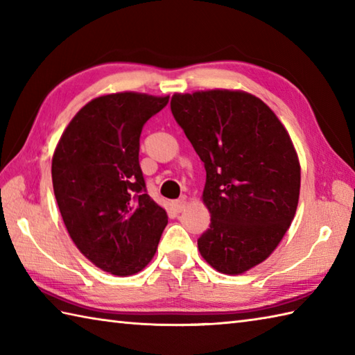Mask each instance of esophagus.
I'll use <instances>...</instances> for the list:
<instances>
[{
	"label": "esophagus",
	"mask_w": 355,
	"mask_h": 355,
	"mask_svg": "<svg viewBox=\"0 0 355 355\" xmlns=\"http://www.w3.org/2000/svg\"><path fill=\"white\" fill-rule=\"evenodd\" d=\"M186 205H187L186 198H180V200H177V201H173V207H175L177 212H182V211L184 209V207H186Z\"/></svg>",
	"instance_id": "1"
}]
</instances>
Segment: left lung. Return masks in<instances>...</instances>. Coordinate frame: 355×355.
I'll return each mask as SVG.
<instances>
[{
	"mask_svg": "<svg viewBox=\"0 0 355 355\" xmlns=\"http://www.w3.org/2000/svg\"><path fill=\"white\" fill-rule=\"evenodd\" d=\"M171 110L205 163L209 229L198 251L221 274L239 275L275 251L300 197V162L268 104L243 90L173 94Z\"/></svg>",
	"mask_w": 355,
	"mask_h": 355,
	"instance_id": "left-lung-1",
	"label": "left lung"
}]
</instances>
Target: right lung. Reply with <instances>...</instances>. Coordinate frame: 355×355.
Masks as SVG:
<instances>
[{"label": "right lung", "instance_id": "obj_1", "mask_svg": "<svg viewBox=\"0 0 355 355\" xmlns=\"http://www.w3.org/2000/svg\"><path fill=\"white\" fill-rule=\"evenodd\" d=\"M169 96L118 92L85 104L52 157V183L69 235L106 272L129 277L154 259L168 214L148 193L138 163L144 123Z\"/></svg>", "mask_w": 355, "mask_h": 355}]
</instances>
